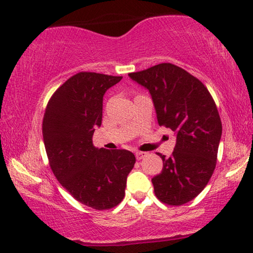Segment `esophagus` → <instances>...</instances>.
<instances>
[{"mask_svg":"<svg viewBox=\"0 0 253 253\" xmlns=\"http://www.w3.org/2000/svg\"><path fill=\"white\" fill-rule=\"evenodd\" d=\"M146 155H147L146 152H137L136 159H137V160H141V159H144L145 157H146Z\"/></svg>","mask_w":253,"mask_h":253,"instance_id":"esophagus-1","label":"esophagus"}]
</instances>
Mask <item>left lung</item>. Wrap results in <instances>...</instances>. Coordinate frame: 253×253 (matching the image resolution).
Here are the masks:
<instances>
[{
  "label": "left lung",
  "mask_w": 253,
  "mask_h": 253,
  "mask_svg": "<svg viewBox=\"0 0 253 253\" xmlns=\"http://www.w3.org/2000/svg\"><path fill=\"white\" fill-rule=\"evenodd\" d=\"M150 91L159 126L174 131L171 155H160L164 167L152 178L157 198L179 206L195 199L216 166L222 123L209 89L198 78L171 63L129 74Z\"/></svg>",
  "instance_id": "left-lung-1"
}]
</instances>
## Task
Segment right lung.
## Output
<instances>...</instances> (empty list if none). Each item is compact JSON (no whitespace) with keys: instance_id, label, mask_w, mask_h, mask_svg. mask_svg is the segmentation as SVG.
Instances as JSON below:
<instances>
[{"instance_id":"right-lung-1","label":"right lung","mask_w":253,"mask_h":253,"mask_svg":"<svg viewBox=\"0 0 253 253\" xmlns=\"http://www.w3.org/2000/svg\"><path fill=\"white\" fill-rule=\"evenodd\" d=\"M121 76L78 72L50 96L42 136L51 171L61 185L92 209H113L126 196L136 158L126 150L95 148L92 136L102 122V98Z\"/></svg>"}]
</instances>
